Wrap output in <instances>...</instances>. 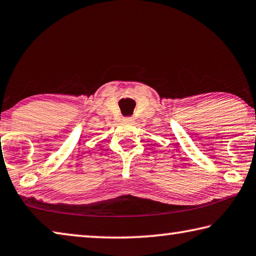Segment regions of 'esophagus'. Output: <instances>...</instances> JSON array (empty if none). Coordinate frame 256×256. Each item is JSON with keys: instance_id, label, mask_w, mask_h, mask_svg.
<instances>
[{"instance_id": "obj_1", "label": "esophagus", "mask_w": 256, "mask_h": 256, "mask_svg": "<svg viewBox=\"0 0 256 256\" xmlns=\"http://www.w3.org/2000/svg\"><path fill=\"white\" fill-rule=\"evenodd\" d=\"M124 121L126 124H132L134 122V119L132 118H124Z\"/></svg>"}]
</instances>
